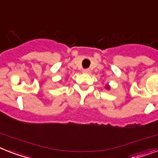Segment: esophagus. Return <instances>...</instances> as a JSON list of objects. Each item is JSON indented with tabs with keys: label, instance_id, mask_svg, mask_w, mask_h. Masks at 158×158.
<instances>
[{
	"label": "esophagus",
	"instance_id": "34e87169",
	"mask_svg": "<svg viewBox=\"0 0 158 158\" xmlns=\"http://www.w3.org/2000/svg\"><path fill=\"white\" fill-rule=\"evenodd\" d=\"M83 73H84V74H90L91 70L89 69H84V70H83Z\"/></svg>",
	"mask_w": 158,
	"mask_h": 158
}]
</instances>
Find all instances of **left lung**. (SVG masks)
I'll return each instance as SVG.
<instances>
[{"label":"left lung","instance_id":"1","mask_svg":"<svg viewBox=\"0 0 158 158\" xmlns=\"http://www.w3.org/2000/svg\"><path fill=\"white\" fill-rule=\"evenodd\" d=\"M105 88H106V89H107V90H110V86L108 85V84H106V85L105 86Z\"/></svg>","mask_w":158,"mask_h":158}]
</instances>
